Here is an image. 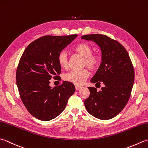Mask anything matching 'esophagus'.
I'll use <instances>...</instances> for the list:
<instances>
[{"instance_id":"1","label":"esophagus","mask_w":148,"mask_h":148,"mask_svg":"<svg viewBox=\"0 0 148 148\" xmlns=\"http://www.w3.org/2000/svg\"><path fill=\"white\" fill-rule=\"evenodd\" d=\"M75 88H76V90H79L80 88H82V86L76 85V86H75Z\"/></svg>"}]
</instances>
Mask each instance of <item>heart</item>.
Returning <instances> with one entry per match:
<instances>
[{
	"mask_svg": "<svg viewBox=\"0 0 148 148\" xmlns=\"http://www.w3.org/2000/svg\"><path fill=\"white\" fill-rule=\"evenodd\" d=\"M74 51L81 56L83 57V66H87L91 71H95L99 67L101 58L99 54L92 53V48L86 43H79L75 46ZM58 62L63 69L68 66V56L66 52L62 51L58 56ZM89 76L87 69H84L79 71H73L65 74V79L77 85H81L85 82Z\"/></svg>",
	"mask_w": 148,
	"mask_h": 148,
	"instance_id": "b5f03b06",
	"label": "heart"
}]
</instances>
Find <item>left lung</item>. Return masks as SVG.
Here are the masks:
<instances>
[{
    "label": "left lung",
    "instance_id": "left-lung-1",
    "mask_svg": "<svg viewBox=\"0 0 148 148\" xmlns=\"http://www.w3.org/2000/svg\"><path fill=\"white\" fill-rule=\"evenodd\" d=\"M82 38L99 46L102 62L90 82L103 85L98 92L95 87H88L90 95L84 104L92 116L110 119L123 110L130 99L134 83V66L126 49L116 40L99 34H86Z\"/></svg>",
    "mask_w": 148,
    "mask_h": 148
}]
</instances>
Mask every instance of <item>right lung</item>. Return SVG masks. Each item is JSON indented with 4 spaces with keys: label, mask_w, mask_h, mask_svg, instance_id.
<instances>
[{
    "label": "right lung",
    "mask_w": 148,
    "mask_h": 148,
    "mask_svg": "<svg viewBox=\"0 0 148 148\" xmlns=\"http://www.w3.org/2000/svg\"><path fill=\"white\" fill-rule=\"evenodd\" d=\"M77 36L40 37L26 47L20 58L16 72L20 97L28 112L38 119L48 121L56 117L75 92L71 82H63L52 88L49 80L60 79L58 56Z\"/></svg>",
    "instance_id": "obj_1"
}]
</instances>
